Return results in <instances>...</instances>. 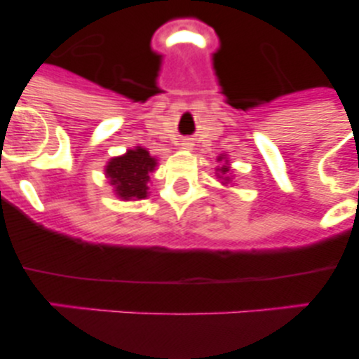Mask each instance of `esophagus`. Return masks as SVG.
I'll return each instance as SVG.
<instances>
[{"label":"esophagus","mask_w":359,"mask_h":359,"mask_svg":"<svg viewBox=\"0 0 359 359\" xmlns=\"http://www.w3.org/2000/svg\"><path fill=\"white\" fill-rule=\"evenodd\" d=\"M183 144H185V146H187V148H189V146H192V144H190V142H189V141H185V142H183Z\"/></svg>","instance_id":"obj_1"}]
</instances>
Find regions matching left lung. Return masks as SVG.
Returning a JSON list of instances; mask_svg holds the SVG:
<instances>
[{
	"label": "left lung",
	"instance_id": "8db88e82",
	"mask_svg": "<svg viewBox=\"0 0 359 359\" xmlns=\"http://www.w3.org/2000/svg\"><path fill=\"white\" fill-rule=\"evenodd\" d=\"M222 160H224V163H222V165L217 169V176L220 177L224 185H229V183H231V180H233V177H231V167H229V162L225 160V155L218 156V162H222Z\"/></svg>",
	"mask_w": 359,
	"mask_h": 359
}]
</instances>
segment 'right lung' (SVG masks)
I'll return each mask as SVG.
<instances>
[{"instance_id": "1", "label": "right lung", "mask_w": 359, "mask_h": 359, "mask_svg": "<svg viewBox=\"0 0 359 359\" xmlns=\"http://www.w3.org/2000/svg\"><path fill=\"white\" fill-rule=\"evenodd\" d=\"M156 167V160L142 146L128 149L125 155L109 160L105 176L114 187V194L123 201H137L148 197L149 172Z\"/></svg>"}]
</instances>
